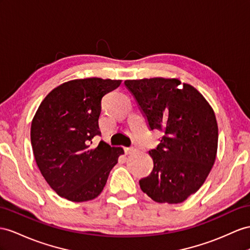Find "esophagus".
Masks as SVG:
<instances>
[{"instance_id":"1","label":"esophagus","mask_w":250,"mask_h":250,"mask_svg":"<svg viewBox=\"0 0 250 250\" xmlns=\"http://www.w3.org/2000/svg\"><path fill=\"white\" fill-rule=\"evenodd\" d=\"M134 151H135V149H134V148H125V154H131V153H133Z\"/></svg>"}]
</instances>
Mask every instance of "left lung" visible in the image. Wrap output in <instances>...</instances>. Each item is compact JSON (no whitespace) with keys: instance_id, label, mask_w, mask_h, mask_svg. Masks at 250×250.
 Wrapping results in <instances>:
<instances>
[{"instance_id":"obj_1","label":"left lung","mask_w":250,"mask_h":250,"mask_svg":"<svg viewBox=\"0 0 250 250\" xmlns=\"http://www.w3.org/2000/svg\"><path fill=\"white\" fill-rule=\"evenodd\" d=\"M149 129L164 132L149 151L153 170L139 181L156 203L180 204L195 193L212 169L219 127L212 106L197 89L176 78L125 80Z\"/></svg>"}]
</instances>
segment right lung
I'll return each mask as SVG.
<instances>
[{
  "label": "right lung",
  "mask_w": 250,
  "mask_h": 250,
  "mask_svg": "<svg viewBox=\"0 0 250 250\" xmlns=\"http://www.w3.org/2000/svg\"><path fill=\"white\" fill-rule=\"evenodd\" d=\"M121 80L92 77L64 82L42 100L31 121L30 140L42 176L57 194L70 202L97 197L123 148L92 139L100 135L102 97Z\"/></svg>",
  "instance_id": "obj_1"
}]
</instances>
